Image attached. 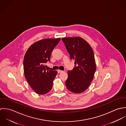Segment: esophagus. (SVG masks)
Segmentation results:
<instances>
[{"label":"esophagus","mask_w":126,"mask_h":126,"mask_svg":"<svg viewBox=\"0 0 126 126\" xmlns=\"http://www.w3.org/2000/svg\"><path fill=\"white\" fill-rule=\"evenodd\" d=\"M57 71H58V73H62V72H63V71L61 70H59V69H58V70H57Z\"/></svg>","instance_id":"esophagus-1"}]
</instances>
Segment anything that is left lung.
<instances>
[{
	"label": "left lung",
	"mask_w": 126,
	"mask_h": 126,
	"mask_svg": "<svg viewBox=\"0 0 126 126\" xmlns=\"http://www.w3.org/2000/svg\"><path fill=\"white\" fill-rule=\"evenodd\" d=\"M62 40L75 64L72 70L68 71L66 86L73 93H82L89 86L96 70L94 51L90 45L80 37L63 38Z\"/></svg>",
	"instance_id": "1"
}]
</instances>
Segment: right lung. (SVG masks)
Instances as JSON below:
<instances>
[{
    "mask_svg": "<svg viewBox=\"0 0 126 126\" xmlns=\"http://www.w3.org/2000/svg\"><path fill=\"white\" fill-rule=\"evenodd\" d=\"M60 38L46 39L32 44L25 55L24 72L29 84L37 94H44L50 92L57 71L46 69L54 47Z\"/></svg>",
    "mask_w": 126,
    "mask_h": 126,
    "instance_id": "right-lung-1",
    "label": "right lung"
}]
</instances>
